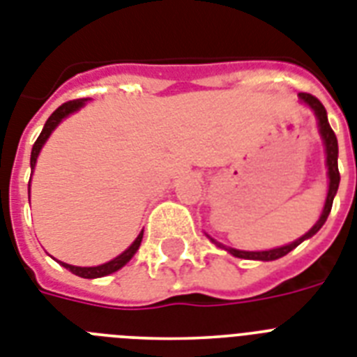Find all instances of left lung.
Wrapping results in <instances>:
<instances>
[{
	"instance_id": "1",
	"label": "left lung",
	"mask_w": 357,
	"mask_h": 357,
	"mask_svg": "<svg viewBox=\"0 0 357 357\" xmlns=\"http://www.w3.org/2000/svg\"><path fill=\"white\" fill-rule=\"evenodd\" d=\"M299 98L303 102H306L312 108V112L315 113V119H317V126H319V135L323 139V144H324V153H326V169H328V194H326V202H324V207H323V213H321L319 220L315 222V225L310 229L308 233L303 234L301 238H297L295 242L291 244H286L282 248H273V249H268V251H240V249H234V248H225L224 244H220L216 242L214 238L208 236V240L216 244L218 248H224L225 251L236 257V259H245V260H262V262H269V260H277L284 255H288L289 251H294L295 248L299 244H303L304 240L312 238L317 231L324 225L326 218H328L330 211H332V204H334V196L337 194V187H339V169H337V137H335L334 130L330 128L328 124V115H326V109H324L323 104L314 97V95L310 93H299Z\"/></svg>"
}]
</instances>
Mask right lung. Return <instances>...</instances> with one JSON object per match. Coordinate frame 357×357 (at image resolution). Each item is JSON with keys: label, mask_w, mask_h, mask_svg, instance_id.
I'll return each instance as SVG.
<instances>
[{"label": "right lung", "mask_w": 357, "mask_h": 357, "mask_svg": "<svg viewBox=\"0 0 357 357\" xmlns=\"http://www.w3.org/2000/svg\"><path fill=\"white\" fill-rule=\"evenodd\" d=\"M86 102H88V98H77V100H69V102L62 104L60 108H56L53 113H51V117L47 119V123H45V126H43L42 133L38 135L36 143L33 144V152H31V170H33V172H34V167H36V159H38V155H40V150L43 149V144L47 143L49 135L54 132V128H56L58 124L62 123L63 119L69 117L71 113L78 112L80 108H84V106H86ZM29 192H31V181H29ZM141 240H143V231L137 234V238L133 240L132 245H130L128 249H124L123 253L119 255V257H115V259H112L109 262H106V264H100V266L80 268V266H71V264L60 262V260H56V262H60L63 268L69 269L71 273L78 275V277H82V279H98V277H106V275L115 273V271H119V269L123 268V266H126V264L132 260L133 255L137 253L139 245H141Z\"/></svg>", "instance_id": "obj_1"}]
</instances>
